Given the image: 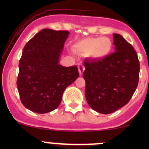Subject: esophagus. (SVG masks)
<instances>
[{"mask_svg":"<svg viewBox=\"0 0 149 149\" xmlns=\"http://www.w3.org/2000/svg\"><path fill=\"white\" fill-rule=\"evenodd\" d=\"M84 70H85V67H84V66H83V64H80L79 65H78V71H79V73H80V76L83 74Z\"/></svg>","mask_w":149,"mask_h":149,"instance_id":"1","label":"esophagus"}]
</instances>
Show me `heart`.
<instances>
[{
  "instance_id": "1",
  "label": "heart",
  "mask_w": 149,
  "mask_h": 149,
  "mask_svg": "<svg viewBox=\"0 0 149 149\" xmlns=\"http://www.w3.org/2000/svg\"><path fill=\"white\" fill-rule=\"evenodd\" d=\"M112 47V41L107 37L86 38L73 45V48L77 52L88 53L90 57L96 59H102L107 57Z\"/></svg>"
}]
</instances>
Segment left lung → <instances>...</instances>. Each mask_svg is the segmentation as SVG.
Instances as JSON below:
<instances>
[{
  "instance_id": "left-lung-1",
  "label": "left lung",
  "mask_w": 149,
  "mask_h": 149,
  "mask_svg": "<svg viewBox=\"0 0 149 149\" xmlns=\"http://www.w3.org/2000/svg\"><path fill=\"white\" fill-rule=\"evenodd\" d=\"M115 52L102 59H85V98L95 111L109 114L126 105L139 82V62L133 47L113 33Z\"/></svg>"
}]
</instances>
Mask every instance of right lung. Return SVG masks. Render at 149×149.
Listing matches in <instances>:
<instances>
[{
  "instance_id": "1",
  "label": "right lung",
  "mask_w": 149,
  "mask_h": 149,
  "mask_svg": "<svg viewBox=\"0 0 149 149\" xmlns=\"http://www.w3.org/2000/svg\"><path fill=\"white\" fill-rule=\"evenodd\" d=\"M67 31L45 29L26 44L17 80L23 105L37 113L52 111L61 103L65 89L78 78L77 66L59 64Z\"/></svg>"
}]
</instances>
